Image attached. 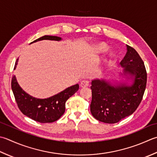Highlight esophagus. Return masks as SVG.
<instances>
[{"instance_id":"34e87169","label":"esophagus","mask_w":157,"mask_h":157,"mask_svg":"<svg viewBox=\"0 0 157 157\" xmlns=\"http://www.w3.org/2000/svg\"><path fill=\"white\" fill-rule=\"evenodd\" d=\"M88 86H89V82L88 80H83L80 83V86L82 88L88 87Z\"/></svg>"}]
</instances>
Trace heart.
<instances>
[{"label": "heart", "mask_w": 157, "mask_h": 157, "mask_svg": "<svg viewBox=\"0 0 157 157\" xmlns=\"http://www.w3.org/2000/svg\"><path fill=\"white\" fill-rule=\"evenodd\" d=\"M109 46L107 44H105V43H99V44H96L94 45V50L96 51L97 53H104V52H107L109 50ZM115 56L114 54H112L110 55V58H113Z\"/></svg>", "instance_id": "heart-1"}]
</instances>
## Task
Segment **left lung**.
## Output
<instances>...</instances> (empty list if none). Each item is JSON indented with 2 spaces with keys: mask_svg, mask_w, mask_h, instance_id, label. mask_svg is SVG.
<instances>
[{
  "mask_svg": "<svg viewBox=\"0 0 157 157\" xmlns=\"http://www.w3.org/2000/svg\"><path fill=\"white\" fill-rule=\"evenodd\" d=\"M117 78L92 80L90 112L99 121L113 124L131 115L142 100L147 82L144 63L136 50L127 45ZM108 72V71H107Z\"/></svg>",
  "mask_w": 157,
  "mask_h": 157,
  "instance_id": "obj_1",
  "label": "left lung"
}]
</instances>
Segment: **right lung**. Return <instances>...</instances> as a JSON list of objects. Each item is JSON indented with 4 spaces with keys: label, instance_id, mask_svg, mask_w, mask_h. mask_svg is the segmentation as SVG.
<instances>
[{
    "label": "right lung",
    "instance_id": "add662e5",
    "mask_svg": "<svg viewBox=\"0 0 157 157\" xmlns=\"http://www.w3.org/2000/svg\"><path fill=\"white\" fill-rule=\"evenodd\" d=\"M42 40L60 41L62 38L56 36L44 35L30 43V44ZM18 60L19 58L15 62L14 69H16ZM11 88L17 106L24 115L41 123H49L57 121L62 116L65 111L66 101L78 90L79 84H76L67 88L52 97L39 99L26 93L18 84L16 77L13 75L11 79Z\"/></svg>",
    "mask_w": 157,
    "mask_h": 157
}]
</instances>
